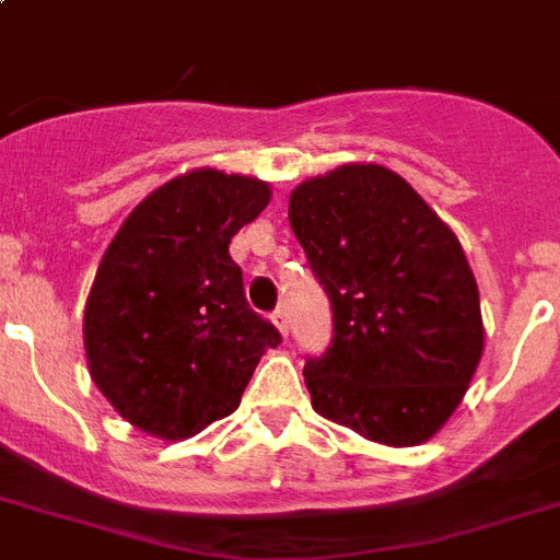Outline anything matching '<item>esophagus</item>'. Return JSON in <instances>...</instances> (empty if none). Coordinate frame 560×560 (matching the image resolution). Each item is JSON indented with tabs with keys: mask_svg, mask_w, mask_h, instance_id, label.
<instances>
[{
	"mask_svg": "<svg viewBox=\"0 0 560 560\" xmlns=\"http://www.w3.org/2000/svg\"><path fill=\"white\" fill-rule=\"evenodd\" d=\"M271 323L280 329V335H289V314H285L283 306H277L275 312H271Z\"/></svg>",
	"mask_w": 560,
	"mask_h": 560,
	"instance_id": "1",
	"label": "esophagus"
}]
</instances>
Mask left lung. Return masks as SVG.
<instances>
[{
	"mask_svg": "<svg viewBox=\"0 0 560 560\" xmlns=\"http://www.w3.org/2000/svg\"><path fill=\"white\" fill-rule=\"evenodd\" d=\"M289 223L335 323L303 369L314 409L386 446L435 435L483 352L478 283L450 225L383 165L298 186Z\"/></svg>",
	"mask_w": 560,
	"mask_h": 560,
	"instance_id": "obj_1",
	"label": "left lung"
}]
</instances>
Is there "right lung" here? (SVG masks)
Returning a JSON list of instances; mask_svg holds the SVG:
<instances>
[{
    "instance_id": "right-lung-1",
    "label": "right lung",
    "mask_w": 560,
    "mask_h": 560,
    "mask_svg": "<svg viewBox=\"0 0 560 560\" xmlns=\"http://www.w3.org/2000/svg\"><path fill=\"white\" fill-rule=\"evenodd\" d=\"M254 177L200 168L156 188L110 240L85 306L91 377L128 423L183 441L240 406L275 323L254 312L231 237L269 206Z\"/></svg>"
}]
</instances>
